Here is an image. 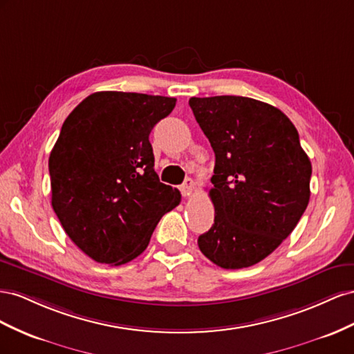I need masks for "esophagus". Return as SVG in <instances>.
<instances>
[{"mask_svg":"<svg viewBox=\"0 0 354 354\" xmlns=\"http://www.w3.org/2000/svg\"><path fill=\"white\" fill-rule=\"evenodd\" d=\"M194 188H196L194 179L188 178V179H185V183H184L183 185H180V193H183V196H184V197H188V196L193 194Z\"/></svg>","mask_w":354,"mask_h":354,"instance_id":"34e87169","label":"esophagus"}]
</instances>
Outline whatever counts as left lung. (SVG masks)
Returning <instances> with one entry per match:
<instances>
[{
	"label": "left lung",
	"instance_id": "8db88e82",
	"mask_svg": "<svg viewBox=\"0 0 354 354\" xmlns=\"http://www.w3.org/2000/svg\"><path fill=\"white\" fill-rule=\"evenodd\" d=\"M189 106L215 153L209 191L215 222L197 240L221 268L258 264L304 214L311 163L298 130L276 106L243 96L191 97Z\"/></svg>",
	"mask_w": 354,
	"mask_h": 354
}]
</instances>
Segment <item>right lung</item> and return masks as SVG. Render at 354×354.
Instances as JSON below:
<instances>
[{
	"instance_id": "right-lung-1",
	"label": "right lung",
	"mask_w": 354,
	"mask_h": 354,
	"mask_svg": "<svg viewBox=\"0 0 354 354\" xmlns=\"http://www.w3.org/2000/svg\"><path fill=\"white\" fill-rule=\"evenodd\" d=\"M175 97L96 92L64 121L50 153L52 206L87 257L121 266L147 249L180 193L160 183L149 133Z\"/></svg>"
}]
</instances>
